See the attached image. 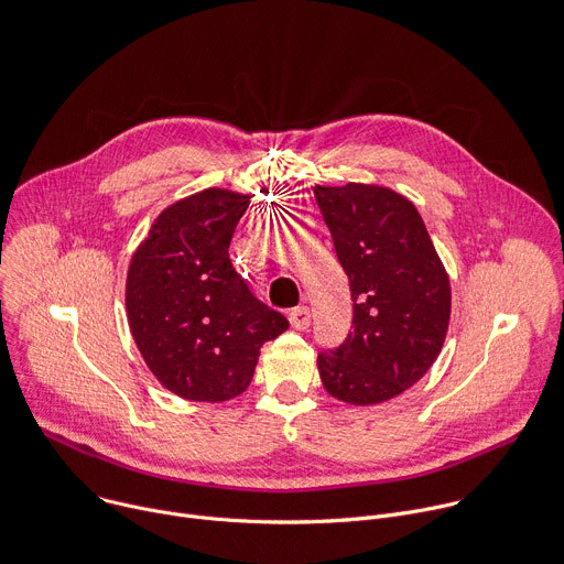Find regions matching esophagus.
Instances as JSON below:
<instances>
[{
  "label": "esophagus",
  "instance_id": "1",
  "mask_svg": "<svg viewBox=\"0 0 564 564\" xmlns=\"http://www.w3.org/2000/svg\"><path fill=\"white\" fill-rule=\"evenodd\" d=\"M291 326L297 330H306L311 326V308L308 306H295L289 315Z\"/></svg>",
  "mask_w": 564,
  "mask_h": 564
}]
</instances>
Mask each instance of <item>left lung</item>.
Here are the masks:
<instances>
[{
  "label": "left lung",
  "instance_id": "8db88e82",
  "mask_svg": "<svg viewBox=\"0 0 564 564\" xmlns=\"http://www.w3.org/2000/svg\"><path fill=\"white\" fill-rule=\"evenodd\" d=\"M313 193L354 300V330L317 356L322 384L356 406L391 400L413 387L442 349L452 315L448 275L404 195L356 182Z\"/></svg>",
  "mask_w": 564,
  "mask_h": 564
}]
</instances>
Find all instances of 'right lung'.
Instances as JSON below:
<instances>
[{
    "label": "right lung",
    "mask_w": 564,
    "mask_h": 564,
    "mask_svg": "<svg viewBox=\"0 0 564 564\" xmlns=\"http://www.w3.org/2000/svg\"><path fill=\"white\" fill-rule=\"evenodd\" d=\"M249 195L206 188L160 213L133 253L127 313L153 376L193 402L240 395L264 343L289 319L260 302L234 269L229 245Z\"/></svg>",
    "instance_id": "obj_1"
}]
</instances>
